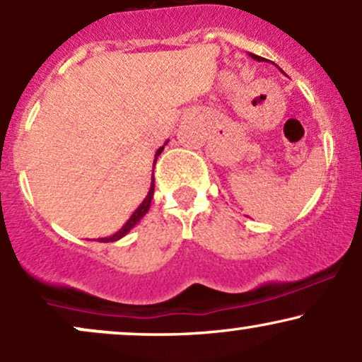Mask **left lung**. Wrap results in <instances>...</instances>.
<instances>
[{
    "instance_id": "obj_1",
    "label": "left lung",
    "mask_w": 362,
    "mask_h": 362,
    "mask_svg": "<svg viewBox=\"0 0 362 362\" xmlns=\"http://www.w3.org/2000/svg\"><path fill=\"white\" fill-rule=\"evenodd\" d=\"M248 56H250V57H252V59H255V61H259V62H260V61H265V59H264V57L257 56V54H252V52H250V54H248Z\"/></svg>"
}]
</instances>
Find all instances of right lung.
Segmentation results:
<instances>
[{
  "label": "right lung",
  "mask_w": 362,
  "mask_h": 362,
  "mask_svg": "<svg viewBox=\"0 0 362 362\" xmlns=\"http://www.w3.org/2000/svg\"><path fill=\"white\" fill-rule=\"evenodd\" d=\"M167 143H168V141H167ZM167 143H165L163 146H161V148H158V151H156V155H155V161H153V167H155V163H156L158 156L161 155V151H163V148L167 146ZM153 194H155V177L151 175V187H149V190H148V195H146V197H144V201L141 202L138 209H136L134 213H132L131 218L127 219V223L124 224L122 228H120V230L117 231V233H114V235H112V236H105V238H100V242H102V243L117 242V240L122 238V236H126V235L129 233V231H131L132 228H134L136 224H138V223L141 221V219L144 218V214H146L148 211H149V206H151V199H153Z\"/></svg>",
  "instance_id": "right-lung-1"
}]
</instances>
